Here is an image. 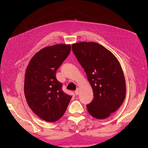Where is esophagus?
<instances>
[{
  "label": "esophagus",
  "mask_w": 148,
  "mask_h": 148,
  "mask_svg": "<svg viewBox=\"0 0 148 148\" xmlns=\"http://www.w3.org/2000/svg\"><path fill=\"white\" fill-rule=\"evenodd\" d=\"M79 89L77 88L76 91H75V94H76V95H77L78 94H79Z\"/></svg>",
  "instance_id": "1"
}]
</instances>
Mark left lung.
Wrapping results in <instances>:
<instances>
[{
  "mask_svg": "<svg viewBox=\"0 0 148 148\" xmlns=\"http://www.w3.org/2000/svg\"><path fill=\"white\" fill-rule=\"evenodd\" d=\"M72 49L93 90V99L86 106L88 111L96 119L109 117L121 106L126 96V82L118 60L95 42L75 43Z\"/></svg>",
  "mask_w": 148,
  "mask_h": 148,
  "instance_id": "left-lung-1",
  "label": "left lung"
}]
</instances>
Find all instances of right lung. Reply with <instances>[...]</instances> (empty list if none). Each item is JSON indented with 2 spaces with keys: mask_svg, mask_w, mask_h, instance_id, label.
Returning <instances> with one entry per match:
<instances>
[{
  "mask_svg": "<svg viewBox=\"0 0 148 148\" xmlns=\"http://www.w3.org/2000/svg\"><path fill=\"white\" fill-rule=\"evenodd\" d=\"M70 45L47 46L36 53L28 65L24 93L29 108L40 118L55 122L64 115L72 97L62 90L56 71L71 51Z\"/></svg>",
  "mask_w": 148,
  "mask_h": 148,
  "instance_id": "add662e5",
  "label": "right lung"
}]
</instances>
